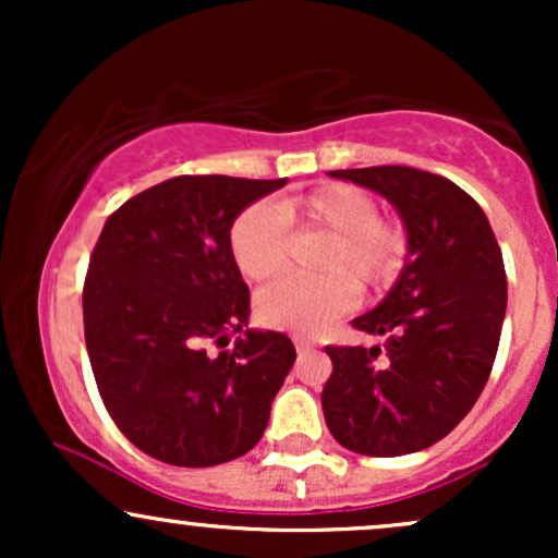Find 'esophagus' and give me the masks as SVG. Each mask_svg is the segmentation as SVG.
<instances>
[{
	"label": "esophagus",
	"mask_w": 558,
	"mask_h": 558,
	"mask_svg": "<svg viewBox=\"0 0 558 558\" xmlns=\"http://www.w3.org/2000/svg\"><path fill=\"white\" fill-rule=\"evenodd\" d=\"M293 345H296V351H310L315 349V341L310 336H293Z\"/></svg>",
	"instance_id": "1"
}]
</instances>
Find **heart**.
Returning a JSON list of instances; mask_svg holds the SVG:
<instances>
[{
    "instance_id": "heart-1",
    "label": "heart",
    "mask_w": 558,
    "mask_h": 558,
    "mask_svg": "<svg viewBox=\"0 0 558 558\" xmlns=\"http://www.w3.org/2000/svg\"><path fill=\"white\" fill-rule=\"evenodd\" d=\"M293 230H325L332 243L325 252L323 278L288 275L262 288L257 317L272 330L317 332L330 319L354 310L360 282L367 291L396 283L409 259V233L401 222L380 217L367 191L330 183L275 207L252 204L241 209L228 230V248L243 278L267 280L283 270Z\"/></svg>"
}]
</instances>
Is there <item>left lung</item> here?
Instances as JSON below:
<instances>
[{
    "instance_id": "left-lung-1",
    "label": "left lung",
    "mask_w": 558,
    "mask_h": 558,
    "mask_svg": "<svg viewBox=\"0 0 558 558\" xmlns=\"http://www.w3.org/2000/svg\"><path fill=\"white\" fill-rule=\"evenodd\" d=\"M330 175L399 209L409 259L388 296L351 323L386 343L325 345V422L364 457L422 451L466 417L490 377L506 315L501 248L480 204L444 175L401 165Z\"/></svg>"
}]
</instances>
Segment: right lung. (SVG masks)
Returning <instances> with one entry per match:
<instances>
[{
	"mask_svg": "<svg viewBox=\"0 0 558 558\" xmlns=\"http://www.w3.org/2000/svg\"><path fill=\"white\" fill-rule=\"evenodd\" d=\"M278 181L178 175L107 217L83 283V332L120 433L175 466H215L259 444L296 360L283 332L243 330L248 286L230 222Z\"/></svg>",
	"mask_w": 558,
	"mask_h": 558,
	"instance_id": "right-lung-1",
	"label": "right lung"
}]
</instances>
